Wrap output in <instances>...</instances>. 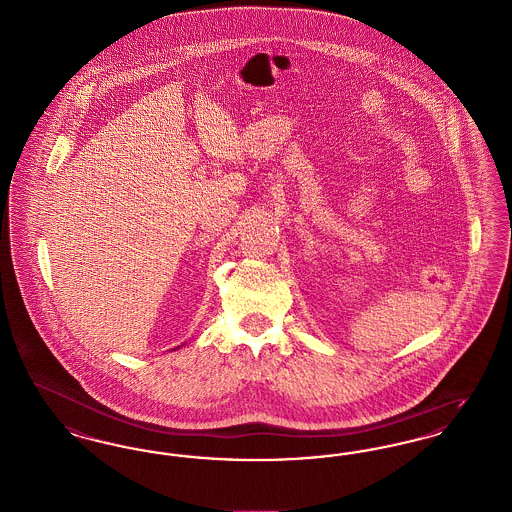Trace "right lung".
Segmentation results:
<instances>
[{"label": "right lung", "mask_w": 512, "mask_h": 512, "mask_svg": "<svg viewBox=\"0 0 512 512\" xmlns=\"http://www.w3.org/2000/svg\"><path fill=\"white\" fill-rule=\"evenodd\" d=\"M174 349H180V345H178V347H174Z\"/></svg>", "instance_id": "right-lung-1"}]
</instances>
